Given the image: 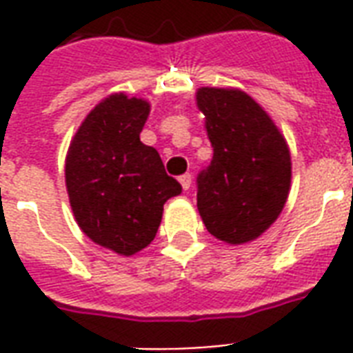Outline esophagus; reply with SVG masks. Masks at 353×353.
<instances>
[{
  "instance_id": "obj_1",
  "label": "esophagus",
  "mask_w": 353,
  "mask_h": 353,
  "mask_svg": "<svg viewBox=\"0 0 353 353\" xmlns=\"http://www.w3.org/2000/svg\"><path fill=\"white\" fill-rule=\"evenodd\" d=\"M179 183H181V187L185 188V190H188L190 185H192V176H190V174H183V176L179 177Z\"/></svg>"
}]
</instances>
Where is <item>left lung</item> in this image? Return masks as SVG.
<instances>
[{"label":"left lung","mask_w":353,"mask_h":353,"mask_svg":"<svg viewBox=\"0 0 353 353\" xmlns=\"http://www.w3.org/2000/svg\"><path fill=\"white\" fill-rule=\"evenodd\" d=\"M211 163L198 174V211L207 231L230 244L254 241L283 211L290 153L283 134L246 92L203 87Z\"/></svg>","instance_id":"8db88e82"}]
</instances>
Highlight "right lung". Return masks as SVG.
<instances>
[{"mask_svg": "<svg viewBox=\"0 0 353 353\" xmlns=\"http://www.w3.org/2000/svg\"><path fill=\"white\" fill-rule=\"evenodd\" d=\"M150 103L112 94L88 112L66 155L70 205L83 233L120 255L155 239L163 205L181 194L155 148L141 142Z\"/></svg>", "mask_w": 353, "mask_h": 353, "instance_id": "right-lung-1", "label": "right lung"}]
</instances>
